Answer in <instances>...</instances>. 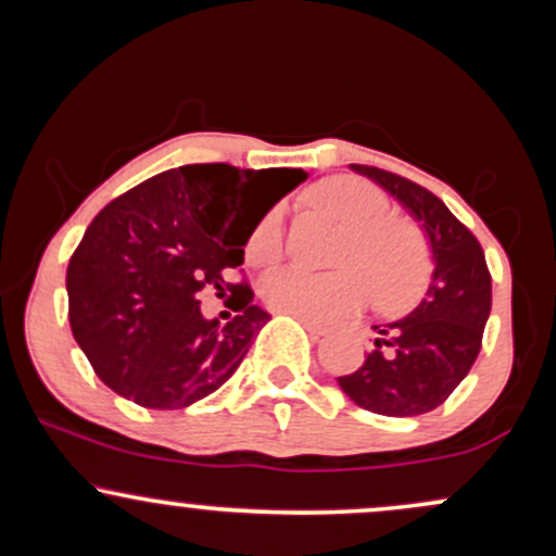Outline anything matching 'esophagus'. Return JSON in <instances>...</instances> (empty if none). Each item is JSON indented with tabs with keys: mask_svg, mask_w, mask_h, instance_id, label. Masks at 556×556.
<instances>
[{
	"mask_svg": "<svg viewBox=\"0 0 556 556\" xmlns=\"http://www.w3.org/2000/svg\"><path fill=\"white\" fill-rule=\"evenodd\" d=\"M295 318H298L300 324H303L305 329H308V334H311V337H316V340H318V337H324V334H327V329H324V327H318V324H316V321H311V318H303V316H295Z\"/></svg>",
	"mask_w": 556,
	"mask_h": 556,
	"instance_id": "obj_1",
	"label": "esophagus"
}]
</instances>
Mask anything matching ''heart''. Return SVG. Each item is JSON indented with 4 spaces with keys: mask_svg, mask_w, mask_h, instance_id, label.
<instances>
[{
    "mask_svg": "<svg viewBox=\"0 0 556 556\" xmlns=\"http://www.w3.org/2000/svg\"><path fill=\"white\" fill-rule=\"evenodd\" d=\"M316 206L348 227L342 240V269L316 274L285 266L264 277L261 292L271 308L311 318L337 321L355 314L374 295L384 308H402L426 287L431 271V253L420 229L392 214V201L379 185L363 177L340 175L314 190ZM285 208L271 206L245 242V256L266 266L282 256Z\"/></svg>",
    "mask_w": 556,
    "mask_h": 556,
    "instance_id": "b5f03b06",
    "label": "heart"
}]
</instances>
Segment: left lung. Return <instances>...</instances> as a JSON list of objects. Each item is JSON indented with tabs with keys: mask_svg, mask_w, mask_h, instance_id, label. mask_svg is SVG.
<instances>
[{
	"mask_svg": "<svg viewBox=\"0 0 556 556\" xmlns=\"http://www.w3.org/2000/svg\"><path fill=\"white\" fill-rule=\"evenodd\" d=\"M416 216L431 245L433 271L405 318L374 327V350L342 392L379 416H420L439 407L478 358L491 314V274L476 235L431 190L379 167L350 164Z\"/></svg>",
	"mask_w": 556,
	"mask_h": 556,
	"instance_id": "8db88e82",
	"label": "left lung"
}]
</instances>
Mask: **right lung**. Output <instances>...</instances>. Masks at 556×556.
Returning a JSON list of instances; mask_svg holds the SVG:
<instances>
[{
  "label": "right lung",
  "instance_id": "obj_1",
  "mask_svg": "<svg viewBox=\"0 0 556 556\" xmlns=\"http://www.w3.org/2000/svg\"><path fill=\"white\" fill-rule=\"evenodd\" d=\"M261 176H279L283 188L269 207L245 213L241 198ZM305 177L188 164L101 208L67 266L70 329L96 376L151 410L188 407L225 384L271 318L251 287L225 277L261 216ZM201 289L230 292L225 323L200 314Z\"/></svg>",
  "mask_w": 556,
  "mask_h": 556
}]
</instances>
